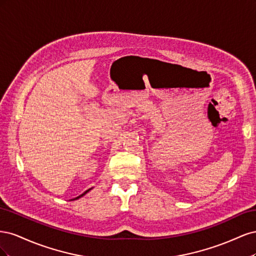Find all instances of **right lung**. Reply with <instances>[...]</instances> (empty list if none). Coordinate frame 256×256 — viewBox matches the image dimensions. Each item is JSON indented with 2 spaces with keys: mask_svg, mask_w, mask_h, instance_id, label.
I'll return each mask as SVG.
<instances>
[{
  "mask_svg": "<svg viewBox=\"0 0 256 256\" xmlns=\"http://www.w3.org/2000/svg\"><path fill=\"white\" fill-rule=\"evenodd\" d=\"M92 188H90V189H88V190H86V191H85V192H83V193H82V194H81V196H76V198H72V200H78V198H82V196H85V194H86V193H88V191H90V190H92Z\"/></svg>",
  "mask_w": 256,
  "mask_h": 256,
  "instance_id": "add662e5",
  "label": "right lung"
}]
</instances>
